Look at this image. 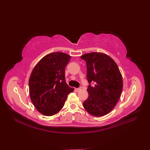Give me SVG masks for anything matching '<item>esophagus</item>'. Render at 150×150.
Listing matches in <instances>:
<instances>
[{"mask_svg":"<svg viewBox=\"0 0 150 150\" xmlns=\"http://www.w3.org/2000/svg\"><path fill=\"white\" fill-rule=\"evenodd\" d=\"M81 89V88H76L75 89V91H76V92H79V91H80Z\"/></svg>","mask_w":150,"mask_h":150,"instance_id":"1","label":"esophagus"}]
</instances>
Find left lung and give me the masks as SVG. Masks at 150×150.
<instances>
[{
    "mask_svg": "<svg viewBox=\"0 0 150 150\" xmlns=\"http://www.w3.org/2000/svg\"><path fill=\"white\" fill-rule=\"evenodd\" d=\"M86 62L89 85L88 99L83 102L89 114L101 117L111 112L119 100L123 88L122 76L115 62L108 55L98 52L81 57ZM94 83L92 86L91 83Z\"/></svg>",
    "mask_w": 150,
    "mask_h": 150,
    "instance_id": "left-lung-1",
    "label": "left lung"
}]
</instances>
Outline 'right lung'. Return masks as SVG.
I'll return each instance as SVG.
<instances>
[{
	"instance_id": "right-lung-1",
	"label": "right lung",
	"mask_w": 150,
	"mask_h": 150,
	"mask_svg": "<svg viewBox=\"0 0 150 150\" xmlns=\"http://www.w3.org/2000/svg\"><path fill=\"white\" fill-rule=\"evenodd\" d=\"M71 57L61 52L47 54L35 66L29 79L30 98L35 107L47 116L58 113L74 89L66 81L65 67Z\"/></svg>"
}]
</instances>
